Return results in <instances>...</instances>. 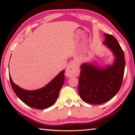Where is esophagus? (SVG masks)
<instances>
[{
  "label": "esophagus",
  "instance_id": "obj_1",
  "mask_svg": "<svg viewBox=\"0 0 135 135\" xmlns=\"http://www.w3.org/2000/svg\"><path fill=\"white\" fill-rule=\"evenodd\" d=\"M79 73V71L78 69V66L75 63L70 64L68 66L66 71V74L68 77L76 76V75H78Z\"/></svg>",
  "mask_w": 135,
  "mask_h": 135
}]
</instances>
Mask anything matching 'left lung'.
Here are the masks:
<instances>
[{
	"label": "left lung",
	"instance_id": "8db88e82",
	"mask_svg": "<svg viewBox=\"0 0 135 135\" xmlns=\"http://www.w3.org/2000/svg\"><path fill=\"white\" fill-rule=\"evenodd\" d=\"M104 44L115 56L112 66L99 69L88 64H82L79 79V93L82 100L91 104H101L110 100L122 84L125 60L123 50L116 38L104 33Z\"/></svg>",
	"mask_w": 135,
	"mask_h": 135
}]
</instances>
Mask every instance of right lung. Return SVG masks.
<instances>
[{
  "label": "right lung",
  "instance_id": "obj_1",
  "mask_svg": "<svg viewBox=\"0 0 135 135\" xmlns=\"http://www.w3.org/2000/svg\"><path fill=\"white\" fill-rule=\"evenodd\" d=\"M11 86L16 96L27 106L37 109L50 107L58 99L59 92L64 81V71L61 72L49 84L40 89L29 91L16 85L9 75Z\"/></svg>",
  "mask_w": 135,
  "mask_h": 135
}]
</instances>
